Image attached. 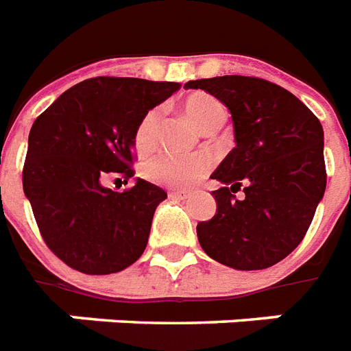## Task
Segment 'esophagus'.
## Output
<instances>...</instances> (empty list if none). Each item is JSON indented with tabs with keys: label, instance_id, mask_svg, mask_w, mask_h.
<instances>
[{
	"label": "esophagus",
	"instance_id": "obj_1",
	"mask_svg": "<svg viewBox=\"0 0 351 351\" xmlns=\"http://www.w3.org/2000/svg\"><path fill=\"white\" fill-rule=\"evenodd\" d=\"M169 198H173V200H189V198H191V193L189 191H169Z\"/></svg>",
	"mask_w": 351,
	"mask_h": 351
}]
</instances>
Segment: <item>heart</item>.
<instances>
[{
	"instance_id": "b5f03b06",
	"label": "heart",
	"mask_w": 351,
	"mask_h": 351,
	"mask_svg": "<svg viewBox=\"0 0 351 351\" xmlns=\"http://www.w3.org/2000/svg\"><path fill=\"white\" fill-rule=\"evenodd\" d=\"M182 111L193 121L198 131L211 132L219 129L226 120V107L222 101L208 93H193L182 101ZM160 111L151 109L140 118L132 145L140 156L151 153L158 140ZM209 169V160L204 156H175V154H156L149 158L142 167L143 176L154 184L169 187H187L197 184Z\"/></svg>"
}]
</instances>
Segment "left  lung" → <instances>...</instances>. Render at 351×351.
I'll return each instance as SVG.
<instances>
[{
    "instance_id": "1",
    "label": "left lung",
    "mask_w": 351,
    "mask_h": 351,
    "mask_svg": "<svg viewBox=\"0 0 351 351\" xmlns=\"http://www.w3.org/2000/svg\"><path fill=\"white\" fill-rule=\"evenodd\" d=\"M231 112L234 145L211 178L217 213L198 222L213 261L251 271L277 264L300 244L326 189L319 118L280 85L250 76L191 80ZM245 189L240 201L234 193Z\"/></svg>"
}]
</instances>
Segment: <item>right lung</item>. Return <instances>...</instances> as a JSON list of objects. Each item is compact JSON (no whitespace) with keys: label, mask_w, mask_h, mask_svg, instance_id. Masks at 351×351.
Masks as SVG:
<instances>
[{"label":"right lung","mask_w":351,"mask_h":351,"mask_svg":"<svg viewBox=\"0 0 351 351\" xmlns=\"http://www.w3.org/2000/svg\"><path fill=\"white\" fill-rule=\"evenodd\" d=\"M178 89L175 82L98 76L65 90L32 123L25 197L45 244L73 269L109 275L142 256L167 193L142 178L117 193L104 180L134 176L138 121Z\"/></svg>","instance_id":"add662e5"}]
</instances>
